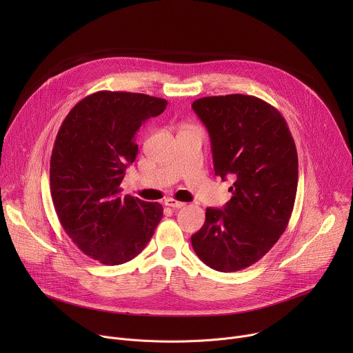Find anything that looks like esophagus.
<instances>
[{
    "mask_svg": "<svg viewBox=\"0 0 353 353\" xmlns=\"http://www.w3.org/2000/svg\"><path fill=\"white\" fill-rule=\"evenodd\" d=\"M165 204L168 205V207H170V208H183L185 204L184 203H181V201H177V199H174V198H168V199H165Z\"/></svg>",
    "mask_w": 353,
    "mask_h": 353,
    "instance_id": "esophagus-1",
    "label": "esophagus"
}]
</instances>
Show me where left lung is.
I'll use <instances>...</instances> for the list:
<instances>
[{
  "label": "left lung",
  "mask_w": 353,
  "mask_h": 353,
  "mask_svg": "<svg viewBox=\"0 0 353 353\" xmlns=\"http://www.w3.org/2000/svg\"><path fill=\"white\" fill-rule=\"evenodd\" d=\"M192 110L211 138L215 174L233 180L223 207L207 208L191 236L199 260L234 272L263 259L285 232L297 190V152L282 114L248 94L201 97Z\"/></svg>",
  "instance_id": "obj_1"
}]
</instances>
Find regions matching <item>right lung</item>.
I'll return each mask as SVG.
<instances>
[{
  "instance_id": "right-lung-1",
  "label": "right lung",
  "mask_w": 353,
  "mask_h": 353,
  "mask_svg": "<svg viewBox=\"0 0 353 353\" xmlns=\"http://www.w3.org/2000/svg\"><path fill=\"white\" fill-rule=\"evenodd\" d=\"M165 99L100 90L63 121L50 161V190L60 223L86 256L106 265L137 257L163 216L159 203L121 196L125 169L138 154L135 135L162 114Z\"/></svg>"
}]
</instances>
